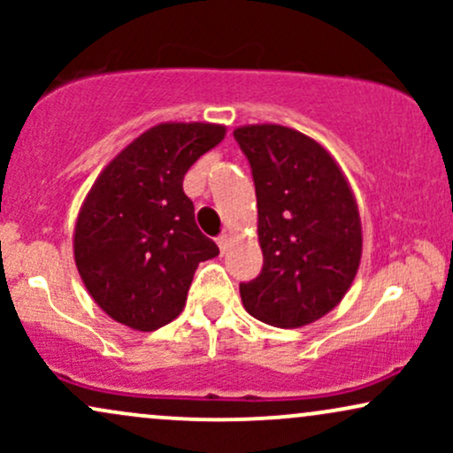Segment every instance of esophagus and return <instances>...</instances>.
Segmentation results:
<instances>
[{"label": "esophagus", "mask_w": 453, "mask_h": 453, "mask_svg": "<svg viewBox=\"0 0 453 453\" xmlns=\"http://www.w3.org/2000/svg\"><path fill=\"white\" fill-rule=\"evenodd\" d=\"M230 242H232V236H230V234H221V236L217 238V244H219L221 253H226V251H227V247H230Z\"/></svg>", "instance_id": "obj_1"}]
</instances>
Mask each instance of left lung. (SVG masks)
I'll list each match as a JSON object with an SVG mask.
<instances>
[{
  "label": "left lung",
  "mask_w": 453,
  "mask_h": 453,
  "mask_svg": "<svg viewBox=\"0 0 453 453\" xmlns=\"http://www.w3.org/2000/svg\"><path fill=\"white\" fill-rule=\"evenodd\" d=\"M251 164L264 266L241 283L249 315L274 327L321 319L351 288L362 259V221L349 180L313 138L257 123L234 129Z\"/></svg>",
  "instance_id": "obj_1"
}]
</instances>
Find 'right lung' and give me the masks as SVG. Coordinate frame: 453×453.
Listing matches in <instances>:
<instances>
[{"mask_svg":"<svg viewBox=\"0 0 453 453\" xmlns=\"http://www.w3.org/2000/svg\"><path fill=\"white\" fill-rule=\"evenodd\" d=\"M226 138L219 123H159L102 170L74 227V262L96 304L153 332L183 311L197 264L219 247L197 230L187 170Z\"/></svg>","mask_w":453,"mask_h":453,"instance_id":"obj_1","label":"right lung"}]
</instances>
